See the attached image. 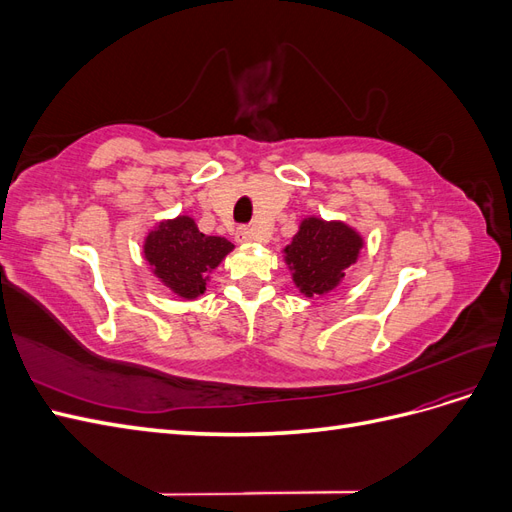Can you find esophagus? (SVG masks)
Returning a JSON list of instances; mask_svg holds the SVG:
<instances>
[{
  "instance_id": "34e87169",
  "label": "esophagus",
  "mask_w": 512,
  "mask_h": 512,
  "mask_svg": "<svg viewBox=\"0 0 512 512\" xmlns=\"http://www.w3.org/2000/svg\"><path fill=\"white\" fill-rule=\"evenodd\" d=\"M235 239H237L239 243H250V241L254 239V235H252V228H247V226H241V228L237 230V235H235Z\"/></svg>"
}]
</instances>
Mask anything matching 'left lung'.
Masks as SVG:
<instances>
[{"label":"left lung","mask_w":512,"mask_h":512,"mask_svg":"<svg viewBox=\"0 0 512 512\" xmlns=\"http://www.w3.org/2000/svg\"><path fill=\"white\" fill-rule=\"evenodd\" d=\"M363 239L342 222L307 218L286 247L292 280L307 297L331 292L359 258Z\"/></svg>","instance_id":"8db88e82"}]
</instances>
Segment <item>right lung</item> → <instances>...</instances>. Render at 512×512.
<instances>
[{
    "label": "right lung",
    "mask_w": 512,
    "mask_h": 512,
    "mask_svg": "<svg viewBox=\"0 0 512 512\" xmlns=\"http://www.w3.org/2000/svg\"><path fill=\"white\" fill-rule=\"evenodd\" d=\"M232 250L224 237H207L192 218L160 222L145 241V258L164 286L183 299H196L207 290V273Z\"/></svg>",
    "instance_id": "add662e5"
}]
</instances>
